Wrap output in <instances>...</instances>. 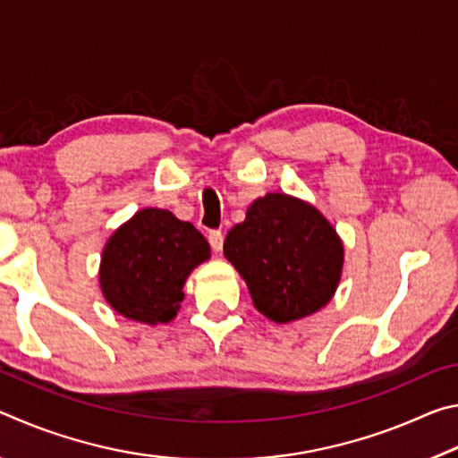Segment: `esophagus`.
I'll list each match as a JSON object with an SVG mask.
<instances>
[{
  "label": "esophagus",
  "mask_w": 458,
  "mask_h": 458,
  "mask_svg": "<svg viewBox=\"0 0 458 458\" xmlns=\"http://www.w3.org/2000/svg\"><path fill=\"white\" fill-rule=\"evenodd\" d=\"M208 240H210V244H212V248H214L216 252L222 250V246H224V234H222L220 230H212L210 236H208Z\"/></svg>",
  "instance_id": "esophagus-1"
}]
</instances>
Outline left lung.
<instances>
[{
	"label": "left lung",
	"mask_w": 458,
	"mask_h": 458,
	"mask_svg": "<svg viewBox=\"0 0 458 458\" xmlns=\"http://www.w3.org/2000/svg\"><path fill=\"white\" fill-rule=\"evenodd\" d=\"M224 257L244 278L257 311L291 323L335 294L345 250L333 224L309 201L270 191L248 206L224 240Z\"/></svg>",
	"instance_id": "8db88e82"
}]
</instances>
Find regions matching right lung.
Listing matches in <instances>:
<instances>
[{
	"mask_svg": "<svg viewBox=\"0 0 458 458\" xmlns=\"http://www.w3.org/2000/svg\"><path fill=\"white\" fill-rule=\"evenodd\" d=\"M210 259V244L169 210L143 208L108 236L98 267L100 293L129 321L175 319L191 270Z\"/></svg>",
	"mask_w": 458,
	"mask_h": 458,
	"instance_id": "right-lung-1",
	"label": "right lung"
}]
</instances>
